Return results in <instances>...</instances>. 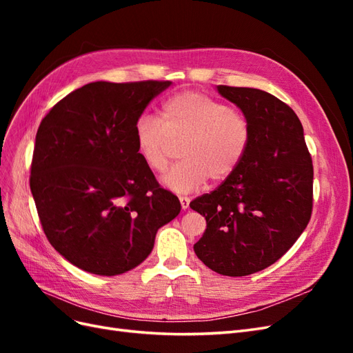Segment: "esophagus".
<instances>
[{
	"label": "esophagus",
	"instance_id": "esophagus-1",
	"mask_svg": "<svg viewBox=\"0 0 353 353\" xmlns=\"http://www.w3.org/2000/svg\"><path fill=\"white\" fill-rule=\"evenodd\" d=\"M179 201H181V208H183V210H187L190 206V197L179 196Z\"/></svg>",
	"mask_w": 353,
	"mask_h": 353
}]
</instances>
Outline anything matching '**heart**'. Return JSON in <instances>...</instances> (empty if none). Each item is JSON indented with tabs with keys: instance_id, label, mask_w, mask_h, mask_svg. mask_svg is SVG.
Returning <instances> with one entry per match:
<instances>
[{
	"instance_id": "obj_1",
	"label": "heart",
	"mask_w": 353,
	"mask_h": 353,
	"mask_svg": "<svg viewBox=\"0 0 353 353\" xmlns=\"http://www.w3.org/2000/svg\"><path fill=\"white\" fill-rule=\"evenodd\" d=\"M160 119L141 114L134 125L137 152L145 166L162 174L170 162L174 143L184 141V160L162 178L175 193H191L210 178L222 181L239 168L250 143L245 117L225 103L196 91L179 92L163 101Z\"/></svg>"
}]
</instances>
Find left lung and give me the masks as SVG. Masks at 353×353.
Instances as JSON below:
<instances>
[{"mask_svg": "<svg viewBox=\"0 0 353 353\" xmlns=\"http://www.w3.org/2000/svg\"><path fill=\"white\" fill-rule=\"evenodd\" d=\"M216 88L248 119L250 143L216 190L190 203L208 223L194 252L212 271L244 276L268 268L301 237L312 213L314 166L285 103L256 88Z\"/></svg>", "mask_w": 353, "mask_h": 353, "instance_id": "left-lung-1", "label": "left lung"}]
</instances>
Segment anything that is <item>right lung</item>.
Here are the masks:
<instances>
[{"instance_id":"add662e5","label":"right lung","mask_w":353,"mask_h":353,"mask_svg":"<svg viewBox=\"0 0 353 353\" xmlns=\"http://www.w3.org/2000/svg\"><path fill=\"white\" fill-rule=\"evenodd\" d=\"M170 81L91 82L42 119L30 191L48 241L97 275H119L152 253L156 232L178 216L179 200L160 188L137 152L134 125Z\"/></svg>"}]
</instances>
